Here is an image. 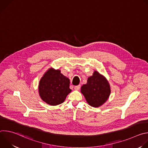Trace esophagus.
<instances>
[{
  "instance_id": "esophagus-1",
  "label": "esophagus",
  "mask_w": 148,
  "mask_h": 148,
  "mask_svg": "<svg viewBox=\"0 0 148 148\" xmlns=\"http://www.w3.org/2000/svg\"><path fill=\"white\" fill-rule=\"evenodd\" d=\"M80 87H81V86L80 85H78V86H75V87H74V90H79V88H80Z\"/></svg>"
}]
</instances>
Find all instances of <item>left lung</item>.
I'll list each match as a JSON object with an SVG mask.
<instances>
[{"mask_svg":"<svg viewBox=\"0 0 148 148\" xmlns=\"http://www.w3.org/2000/svg\"><path fill=\"white\" fill-rule=\"evenodd\" d=\"M81 92L90 105L99 107L108 99L111 88L106 78L95 71L92 75L88 78L87 84L81 87Z\"/></svg>","mask_w":148,"mask_h":148,"instance_id":"1","label":"left lung"}]
</instances>
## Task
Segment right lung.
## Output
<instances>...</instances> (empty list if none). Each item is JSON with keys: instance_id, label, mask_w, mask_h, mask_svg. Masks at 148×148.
Listing matches in <instances>:
<instances>
[{"instance_id": "add662e5", "label": "right lung", "mask_w": 148, "mask_h": 148, "mask_svg": "<svg viewBox=\"0 0 148 148\" xmlns=\"http://www.w3.org/2000/svg\"><path fill=\"white\" fill-rule=\"evenodd\" d=\"M71 91L69 78L62 74L59 70L50 69L40 80L38 92L40 98L53 106L64 102Z\"/></svg>"}]
</instances>
